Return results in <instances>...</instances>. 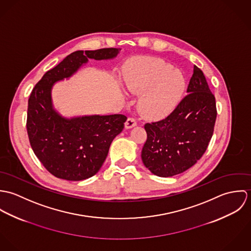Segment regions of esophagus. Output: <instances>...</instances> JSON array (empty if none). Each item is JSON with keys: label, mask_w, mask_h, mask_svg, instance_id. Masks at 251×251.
<instances>
[{"label": "esophagus", "mask_w": 251, "mask_h": 251, "mask_svg": "<svg viewBox=\"0 0 251 251\" xmlns=\"http://www.w3.org/2000/svg\"><path fill=\"white\" fill-rule=\"evenodd\" d=\"M136 125H137V123H136V121L133 118H128L126 120V124H125V127L126 129H129V128H132V127L136 126Z\"/></svg>", "instance_id": "1"}]
</instances>
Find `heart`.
Returning <instances> with one entry per match:
<instances>
[{"instance_id":"obj_1","label":"heart","mask_w":251,"mask_h":251,"mask_svg":"<svg viewBox=\"0 0 251 251\" xmlns=\"http://www.w3.org/2000/svg\"><path fill=\"white\" fill-rule=\"evenodd\" d=\"M126 88L131 93H142L138 107L153 120L170 115L179 105L185 91L182 73L159 58L143 57L135 60L123 75Z\"/></svg>"}]
</instances>
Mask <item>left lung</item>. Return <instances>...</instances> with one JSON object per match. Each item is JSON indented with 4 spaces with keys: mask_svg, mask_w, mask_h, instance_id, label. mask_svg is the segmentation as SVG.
<instances>
[{
    "mask_svg": "<svg viewBox=\"0 0 251 251\" xmlns=\"http://www.w3.org/2000/svg\"><path fill=\"white\" fill-rule=\"evenodd\" d=\"M186 93L167 118L145 125L147 141L142 161L158 177H172L193 166L206 151L214 133L215 96L196 66Z\"/></svg>",
    "mask_w": 251,
    "mask_h": 251,
    "instance_id": "obj_1",
    "label": "left lung"
}]
</instances>
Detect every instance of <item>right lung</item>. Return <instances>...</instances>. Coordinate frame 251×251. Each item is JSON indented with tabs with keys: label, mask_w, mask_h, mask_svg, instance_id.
Segmentation results:
<instances>
[{
	"label": "right lung",
	"mask_w": 251,
	"mask_h": 251,
	"mask_svg": "<svg viewBox=\"0 0 251 251\" xmlns=\"http://www.w3.org/2000/svg\"><path fill=\"white\" fill-rule=\"evenodd\" d=\"M120 48L75 51L46 72L32 91L28 101L27 131L31 147L42 165L55 177L82 180L101 168L113 139L122 132L126 117L84 115L68 118L57 111L52 89L70 79L90 59L112 60Z\"/></svg>",
	"instance_id": "add662e5"
}]
</instances>
